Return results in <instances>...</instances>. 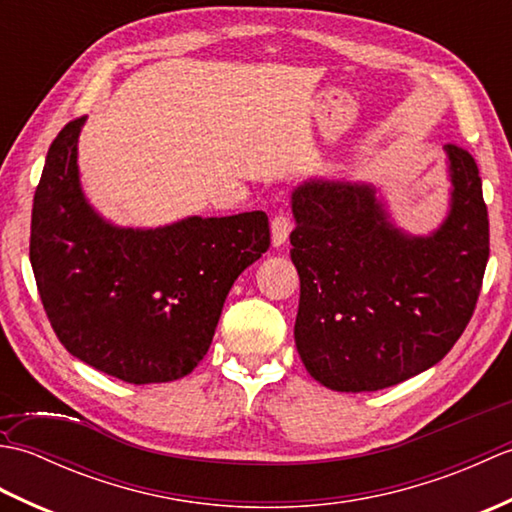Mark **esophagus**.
<instances>
[{
	"label": "esophagus",
	"mask_w": 512,
	"mask_h": 512,
	"mask_svg": "<svg viewBox=\"0 0 512 512\" xmlns=\"http://www.w3.org/2000/svg\"><path fill=\"white\" fill-rule=\"evenodd\" d=\"M292 231V220L286 213H277L270 222V235H273V246H281Z\"/></svg>",
	"instance_id": "1"
}]
</instances>
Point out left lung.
Returning <instances> with one entry per match:
<instances>
[{
  "mask_svg": "<svg viewBox=\"0 0 512 512\" xmlns=\"http://www.w3.org/2000/svg\"><path fill=\"white\" fill-rule=\"evenodd\" d=\"M447 154L451 213L431 237L391 226L367 184L312 180L292 193L295 343L321 385H398L440 363L469 325L491 250L488 211L473 156L458 145Z\"/></svg>",
  "mask_w": 512,
  "mask_h": 512,
  "instance_id": "1",
  "label": "left lung"
}]
</instances>
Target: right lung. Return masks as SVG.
<instances>
[{
    "instance_id": "1",
    "label": "right lung",
    "mask_w": 512,
    "mask_h": 512,
    "mask_svg": "<svg viewBox=\"0 0 512 512\" xmlns=\"http://www.w3.org/2000/svg\"><path fill=\"white\" fill-rule=\"evenodd\" d=\"M85 116L48 149L32 202L30 264L65 350L125 383H169L209 352L224 299L270 246L268 215L189 217L116 228L85 202L76 140Z\"/></svg>"
}]
</instances>
